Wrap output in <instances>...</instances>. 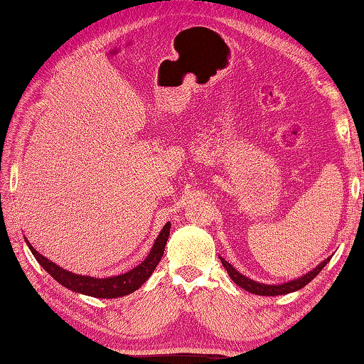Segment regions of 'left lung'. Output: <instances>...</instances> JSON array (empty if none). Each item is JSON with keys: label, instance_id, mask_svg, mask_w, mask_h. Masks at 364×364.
<instances>
[{"label": "left lung", "instance_id": "1", "mask_svg": "<svg viewBox=\"0 0 364 364\" xmlns=\"http://www.w3.org/2000/svg\"><path fill=\"white\" fill-rule=\"evenodd\" d=\"M224 269L228 270V274L230 275V279L234 280V283H237L240 288L247 289L248 293H253L257 296H280V294H288V293H293L297 291V289H301L307 285V283L312 282L316 275L321 272V269L326 266L329 257H326L325 261L320 262L318 266H316L314 270H310L306 275L299 277V279H294V280H289L287 283H282V285H266V283H259V282H255L248 279V277L242 275L240 272H237L235 267L230 266V264L224 259V257H220Z\"/></svg>", "mask_w": 364, "mask_h": 364}]
</instances>
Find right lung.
<instances>
[{
	"mask_svg": "<svg viewBox=\"0 0 364 364\" xmlns=\"http://www.w3.org/2000/svg\"><path fill=\"white\" fill-rule=\"evenodd\" d=\"M168 235H170V223H167L162 228L159 237H157L153 248H151V251H149V255L144 257V261L141 264H138L136 267L129 270V272L121 274V275H114V277H108V279H95V277L77 275V274L68 272V270L58 267L55 262L49 261L48 257L39 255L38 251L30 245L28 240H25V242H26V245H28L33 256L36 257V261L41 264V267H44L46 272L54 277V279L65 288L71 289V291L92 296V297L114 299V297L127 296L130 293L136 291V289L149 279L151 274L154 272V269L157 267V264H159L161 257L164 255V250H165V245H167Z\"/></svg>",
	"mask_w": 364,
	"mask_h": 364,
	"instance_id": "right-lung-1",
	"label": "right lung"
}]
</instances>
